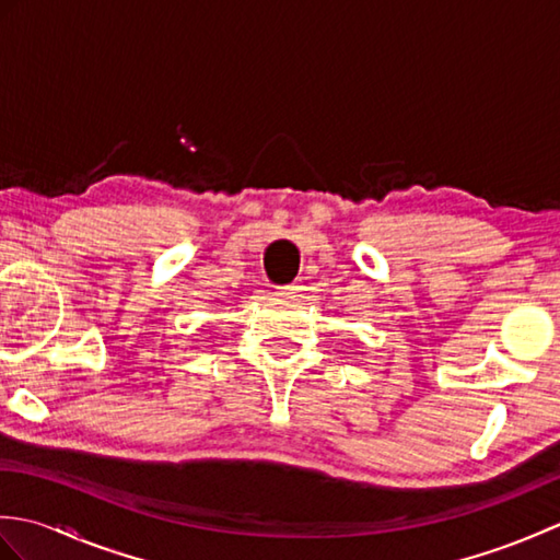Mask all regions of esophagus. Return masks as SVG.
Returning a JSON list of instances; mask_svg holds the SVG:
<instances>
[{"label": "esophagus", "instance_id": "esophagus-1", "mask_svg": "<svg viewBox=\"0 0 560 560\" xmlns=\"http://www.w3.org/2000/svg\"><path fill=\"white\" fill-rule=\"evenodd\" d=\"M299 291H301V289L295 287V283H291V287H281V289H279V295H287V299H291V295H295Z\"/></svg>", "mask_w": 560, "mask_h": 560}]
</instances>
